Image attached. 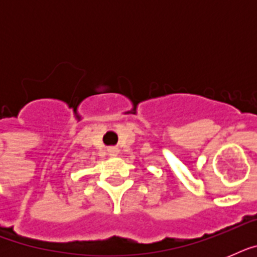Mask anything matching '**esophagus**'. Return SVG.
<instances>
[{"label":"esophagus","instance_id":"esophagus-1","mask_svg":"<svg viewBox=\"0 0 257 257\" xmlns=\"http://www.w3.org/2000/svg\"><path fill=\"white\" fill-rule=\"evenodd\" d=\"M108 153H109V156H117V153H118V149H117V148H109Z\"/></svg>","mask_w":257,"mask_h":257}]
</instances>
